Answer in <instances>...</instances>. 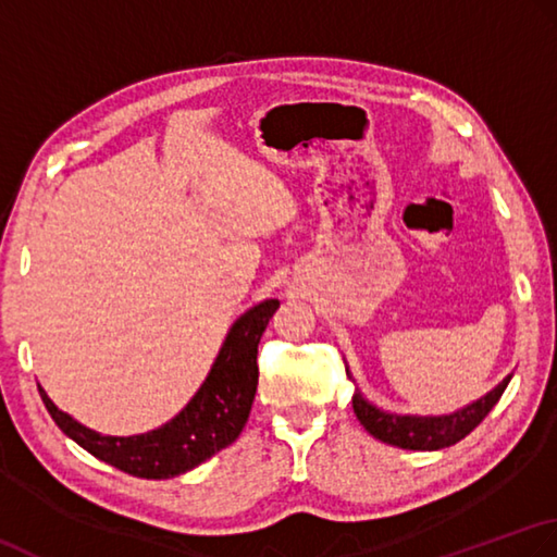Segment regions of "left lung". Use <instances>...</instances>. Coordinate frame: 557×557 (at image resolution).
I'll return each mask as SVG.
<instances>
[{"mask_svg": "<svg viewBox=\"0 0 557 557\" xmlns=\"http://www.w3.org/2000/svg\"><path fill=\"white\" fill-rule=\"evenodd\" d=\"M346 374L354 380L348 366H346ZM509 380H512V374H507L495 389L481 396V399H475L467 406L457 408V411L442 413V416L384 411V408H380L377 404L366 399V394L356 387L354 411L358 416L360 425L366 428L372 437L387 442V445L401 447V449L435 451V449L457 445V442L467 437L473 428H479L483 418L493 411V406L500 401Z\"/></svg>", "mask_w": 557, "mask_h": 557, "instance_id": "1", "label": "left lung"}]
</instances>
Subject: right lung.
<instances>
[{
    "label": "right lung",
    "mask_w": 557,
    "mask_h": 557,
    "mask_svg": "<svg viewBox=\"0 0 557 557\" xmlns=\"http://www.w3.org/2000/svg\"><path fill=\"white\" fill-rule=\"evenodd\" d=\"M276 310L278 300L269 298L237 317L195 396L175 418L149 433L127 437L96 433L57 408L38 384L42 404L57 428L96 459L136 479H175L240 437L259 380L257 346Z\"/></svg>",
    "instance_id": "1"
}]
</instances>
